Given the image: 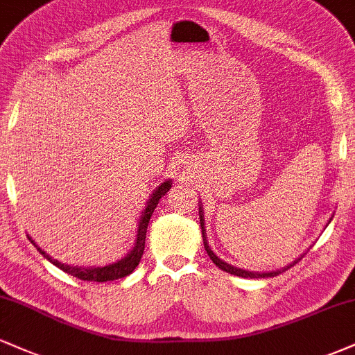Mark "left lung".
<instances>
[{
	"mask_svg": "<svg viewBox=\"0 0 355 355\" xmlns=\"http://www.w3.org/2000/svg\"><path fill=\"white\" fill-rule=\"evenodd\" d=\"M198 215H200V227H202L203 247H205L207 254H209V257H210V259H211V262H214L215 266H217L218 268H222L223 272H229V274H234V275H237V277H243V279H266V277H275V275L282 274V272H285V270H288V268H291V267H294L295 263L299 262V260L302 259V257H304V255H300L299 259L294 260V262H292V263H288V266H285V267L282 268V270H274V272H262V274H260V272H248V270H242V268H237V267L230 266V263L223 262L222 259H218V257L215 255V252L211 250V248L209 247V240H207V234H205V220H203V211H202V207H200V209H198Z\"/></svg>",
	"mask_w": 355,
	"mask_h": 355,
	"instance_id": "left-lung-1",
	"label": "left lung"
}]
</instances>
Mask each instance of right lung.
Here are the masks:
<instances>
[{
  "mask_svg": "<svg viewBox=\"0 0 355 355\" xmlns=\"http://www.w3.org/2000/svg\"><path fill=\"white\" fill-rule=\"evenodd\" d=\"M172 187V182L165 180L162 185H158V189L153 191L152 197L148 198L146 202L145 210L141 211V218L140 223H138V229H137V239H135V245H133L132 250L126 254V257H123L121 260H116V262L110 263V266L105 267H73V266H67V263H61L58 260L51 259L46 252L42 250L38 245L35 243V240L31 237H28L31 240V243L38 248L40 254H42L44 259H48L53 266H56L58 268H61L63 272L70 274L73 277L80 280H88V282H110V280H118V279H123V277L130 275L133 270H135L138 263H140L141 255H144L145 250V239H146V229H148V222L150 217H152L153 210L157 209L158 202L160 198L164 197L166 191L170 190Z\"/></svg>",
  "mask_w": 355,
  "mask_h": 355,
  "instance_id": "add662e5",
  "label": "right lung"
}]
</instances>
